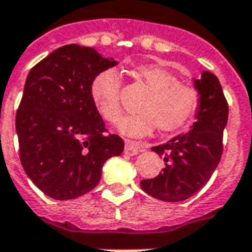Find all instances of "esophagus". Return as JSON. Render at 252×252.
<instances>
[{"label":"esophagus","mask_w":252,"mask_h":252,"mask_svg":"<svg viewBox=\"0 0 252 252\" xmlns=\"http://www.w3.org/2000/svg\"><path fill=\"white\" fill-rule=\"evenodd\" d=\"M143 148H144V145L140 144V143L126 140V147H124V152H126V155H129V156H135V155L139 154Z\"/></svg>","instance_id":"34e87169"}]
</instances>
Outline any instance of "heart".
Masks as SVG:
<instances>
[{
	"label": "heart",
	"instance_id": "b5f03b06",
	"mask_svg": "<svg viewBox=\"0 0 252 252\" xmlns=\"http://www.w3.org/2000/svg\"><path fill=\"white\" fill-rule=\"evenodd\" d=\"M132 77L150 91L141 101L139 115L123 119L119 131L123 135L143 137L159 129L171 133L183 128L192 120L199 108V92L179 83L178 77L156 64L137 65L132 70ZM121 79L115 68L98 72L91 84V97L98 115L108 123L115 124L123 116L120 101Z\"/></svg>",
	"mask_w": 252,
	"mask_h": 252
}]
</instances>
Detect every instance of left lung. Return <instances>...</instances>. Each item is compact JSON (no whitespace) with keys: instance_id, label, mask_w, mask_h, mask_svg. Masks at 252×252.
<instances>
[{"instance_id":"left-lung-1","label":"left lung","mask_w":252,"mask_h":252,"mask_svg":"<svg viewBox=\"0 0 252 252\" xmlns=\"http://www.w3.org/2000/svg\"><path fill=\"white\" fill-rule=\"evenodd\" d=\"M199 92L196 121L187 133L151 150L163 156L165 167L154 179L141 180L143 191L164 202H182L207 184L223 154V131L228 104L215 74L204 70L193 80Z\"/></svg>"}]
</instances>
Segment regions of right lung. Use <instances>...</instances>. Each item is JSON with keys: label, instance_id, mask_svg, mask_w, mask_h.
<instances>
[{"label": "right lung", "instance_id": "obj_1", "mask_svg": "<svg viewBox=\"0 0 252 252\" xmlns=\"http://www.w3.org/2000/svg\"><path fill=\"white\" fill-rule=\"evenodd\" d=\"M117 65L88 46H61L31 69L16 115L20 160L42 192L56 200L79 197L97 186L104 163L124 150L108 135L93 105L91 84Z\"/></svg>", "mask_w": 252, "mask_h": 252}]
</instances>
